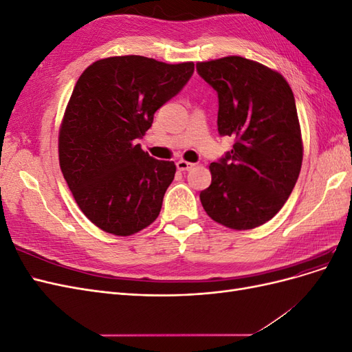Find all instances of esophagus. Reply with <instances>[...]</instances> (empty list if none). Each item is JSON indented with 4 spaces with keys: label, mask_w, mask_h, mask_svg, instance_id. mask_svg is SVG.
<instances>
[{
    "label": "esophagus",
    "mask_w": 352,
    "mask_h": 352,
    "mask_svg": "<svg viewBox=\"0 0 352 352\" xmlns=\"http://www.w3.org/2000/svg\"><path fill=\"white\" fill-rule=\"evenodd\" d=\"M176 167H177V170H180V172H186V170L192 168L194 164L189 162H185V160H179V162L176 163Z\"/></svg>",
    "instance_id": "esophagus-1"
}]
</instances>
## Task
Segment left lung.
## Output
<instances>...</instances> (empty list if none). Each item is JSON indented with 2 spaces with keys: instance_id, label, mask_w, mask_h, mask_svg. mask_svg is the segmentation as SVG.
I'll return each instance as SVG.
<instances>
[{
  "instance_id": "1",
  "label": "left lung",
  "mask_w": 352,
  "mask_h": 352,
  "mask_svg": "<svg viewBox=\"0 0 352 352\" xmlns=\"http://www.w3.org/2000/svg\"><path fill=\"white\" fill-rule=\"evenodd\" d=\"M217 92V127L233 148L210 164L211 185L199 194L220 225L248 230L273 219L289 198L302 164V138L295 98L279 72L229 56L197 63Z\"/></svg>"
}]
</instances>
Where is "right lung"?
Instances as JSON below:
<instances>
[{"mask_svg": "<svg viewBox=\"0 0 352 352\" xmlns=\"http://www.w3.org/2000/svg\"><path fill=\"white\" fill-rule=\"evenodd\" d=\"M192 73V61L120 56L80 74L60 126L58 160L76 204L101 230L129 236L158 217L176 166L150 157L136 140Z\"/></svg>", "mask_w": 352, "mask_h": 352, "instance_id": "add662e5", "label": "right lung"}]
</instances>
